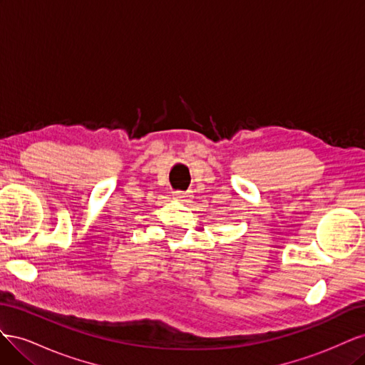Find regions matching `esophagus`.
Here are the masks:
<instances>
[{
    "instance_id": "esophagus-1",
    "label": "esophagus",
    "mask_w": 365,
    "mask_h": 365,
    "mask_svg": "<svg viewBox=\"0 0 365 365\" xmlns=\"http://www.w3.org/2000/svg\"><path fill=\"white\" fill-rule=\"evenodd\" d=\"M173 196L176 197V200H180V201H184V202H185V200H187V197H189V195H187L185 192H173Z\"/></svg>"
}]
</instances>
